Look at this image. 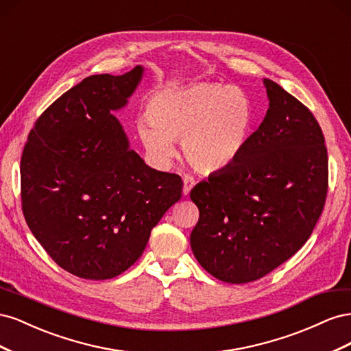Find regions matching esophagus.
<instances>
[{"mask_svg": "<svg viewBox=\"0 0 351 351\" xmlns=\"http://www.w3.org/2000/svg\"><path fill=\"white\" fill-rule=\"evenodd\" d=\"M183 183H184V186H183V195L189 196L190 195V190H192L193 186L196 184V180L192 176H184L183 177Z\"/></svg>", "mask_w": 351, "mask_h": 351, "instance_id": "1", "label": "esophagus"}]
</instances>
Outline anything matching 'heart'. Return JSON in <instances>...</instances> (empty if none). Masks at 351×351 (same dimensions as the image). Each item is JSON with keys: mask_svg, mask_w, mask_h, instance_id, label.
Returning a JSON list of instances; mask_svg holds the SVG:
<instances>
[{"mask_svg": "<svg viewBox=\"0 0 351 351\" xmlns=\"http://www.w3.org/2000/svg\"><path fill=\"white\" fill-rule=\"evenodd\" d=\"M139 124L142 142L158 161L174 155L182 141L186 161L204 174L231 167L246 149L256 125V111L246 93L219 83H196L159 92Z\"/></svg>", "mask_w": 351, "mask_h": 351, "instance_id": "heart-1", "label": "heart"}]
</instances>
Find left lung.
<instances>
[{
  "label": "left lung",
  "instance_id": "8db88e82",
  "mask_svg": "<svg viewBox=\"0 0 351 351\" xmlns=\"http://www.w3.org/2000/svg\"><path fill=\"white\" fill-rule=\"evenodd\" d=\"M269 108L241 156L196 184L195 258L215 278L259 280L311 237L328 192L325 137L309 108L265 79Z\"/></svg>",
  "mask_w": 351,
  "mask_h": 351
}]
</instances>
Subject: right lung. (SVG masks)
<instances>
[{
    "label": "right lung",
    "instance_id": "add662e5",
    "mask_svg": "<svg viewBox=\"0 0 351 351\" xmlns=\"http://www.w3.org/2000/svg\"><path fill=\"white\" fill-rule=\"evenodd\" d=\"M142 74L136 66L83 79L40 114L23 149L22 209L32 234L58 267L84 280L129 269L182 197V177L147 167L112 115Z\"/></svg>",
    "mask_w": 351,
    "mask_h": 351
}]
</instances>
